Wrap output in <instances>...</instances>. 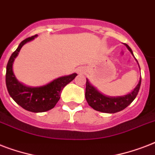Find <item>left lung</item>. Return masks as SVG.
<instances>
[{"mask_svg":"<svg viewBox=\"0 0 155 155\" xmlns=\"http://www.w3.org/2000/svg\"><path fill=\"white\" fill-rule=\"evenodd\" d=\"M125 45L134 55L131 48L127 44L125 43ZM141 81H142V77H140L139 82L135 87L134 89L131 92H130L129 94L121 96V97H109L101 94L96 87H93L90 84L88 80L87 79L86 89H85V98H86L87 104L95 110L107 113H117V112L123 110L124 108H126L134 101V100L136 98L137 93L139 92Z\"/></svg>","mask_w":155,"mask_h":155,"instance_id":"obj_1","label":"left lung"}]
</instances>
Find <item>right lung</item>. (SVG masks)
I'll list each match as a JSON object with an SVG mask.
<instances>
[{
    "instance_id": "1",
    "label": "right lung",
    "mask_w": 155,
    "mask_h": 155,
    "mask_svg": "<svg viewBox=\"0 0 155 155\" xmlns=\"http://www.w3.org/2000/svg\"><path fill=\"white\" fill-rule=\"evenodd\" d=\"M37 36L36 35L23 40L15 51L11 54L6 67L5 83L10 97L21 108L33 113H43L55 106L60 99L61 92L63 87L72 81L77 74L73 73L71 75L62 76L41 87H27L19 82L16 79L13 71L14 59L18 55L23 45Z\"/></svg>"
}]
</instances>
